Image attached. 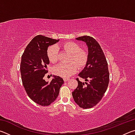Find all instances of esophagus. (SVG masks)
Instances as JSON below:
<instances>
[{"label": "esophagus", "mask_w": 135, "mask_h": 135, "mask_svg": "<svg viewBox=\"0 0 135 135\" xmlns=\"http://www.w3.org/2000/svg\"><path fill=\"white\" fill-rule=\"evenodd\" d=\"M68 80H69V78H68V77H67V78L64 79V81H67Z\"/></svg>", "instance_id": "esophagus-1"}]
</instances>
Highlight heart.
<instances>
[{
  "label": "heart",
  "instance_id": "obj_1",
  "mask_svg": "<svg viewBox=\"0 0 135 135\" xmlns=\"http://www.w3.org/2000/svg\"><path fill=\"white\" fill-rule=\"evenodd\" d=\"M61 48L71 54L69 64H60L54 68V73L59 76L67 78L76 72L77 67L83 68L86 65L89 59L88 52L85 49L80 48L77 43L68 41L63 43ZM47 56L52 63L58 61V49L56 46H51L47 50Z\"/></svg>",
  "mask_w": 135,
  "mask_h": 135
}]
</instances>
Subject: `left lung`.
Wrapping results in <instances>:
<instances>
[{"mask_svg": "<svg viewBox=\"0 0 135 135\" xmlns=\"http://www.w3.org/2000/svg\"><path fill=\"white\" fill-rule=\"evenodd\" d=\"M77 40L86 42L88 47V63L79 76L85 80V84L79 80L77 88L72 92L76 103L81 108L88 109L96 105L105 93L108 88L109 74L108 63L100 46L94 38L83 36Z\"/></svg>", "mask_w": 135, "mask_h": 135, "instance_id": "1", "label": "left lung"}]
</instances>
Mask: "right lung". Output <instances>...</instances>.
Listing matches in <instances>:
<instances>
[{"label": "right lung", "mask_w": 135, "mask_h": 135, "mask_svg": "<svg viewBox=\"0 0 135 135\" xmlns=\"http://www.w3.org/2000/svg\"><path fill=\"white\" fill-rule=\"evenodd\" d=\"M58 41L37 35L27 46L21 56L20 71L22 84L30 98L42 106H48L55 101L64 84V80L59 76H55L51 82L43 79L49 64L47 47Z\"/></svg>", "instance_id": "right-lung-1"}]
</instances>
